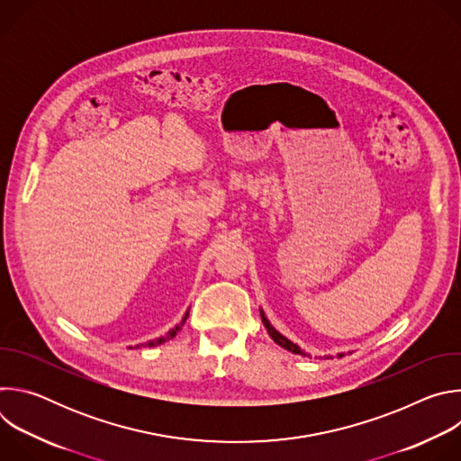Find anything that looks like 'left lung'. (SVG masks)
<instances>
[{
	"instance_id": "obj_1",
	"label": "left lung",
	"mask_w": 461,
	"mask_h": 461,
	"mask_svg": "<svg viewBox=\"0 0 461 461\" xmlns=\"http://www.w3.org/2000/svg\"><path fill=\"white\" fill-rule=\"evenodd\" d=\"M260 317H262V324L267 326V330H268V334H270V338L279 345V347H283L285 350H288V352H292V354H299V356H308L304 350H301L295 343H292L290 339H286L283 334H279L276 328L270 324V321L267 319V315H265V312L260 310ZM339 357H343V354H339Z\"/></svg>"
}]
</instances>
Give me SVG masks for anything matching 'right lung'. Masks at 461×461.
Instances as JSON below:
<instances>
[{"label":"right lung","instance_id":"add662e5","mask_svg":"<svg viewBox=\"0 0 461 461\" xmlns=\"http://www.w3.org/2000/svg\"><path fill=\"white\" fill-rule=\"evenodd\" d=\"M187 315H189V312H185V315H184V317H182V321H180V322H178V324H176V326H175V328H173V330H169V332H167V334H166V336H164V338H158V339H155V341H149V343H144V345H142V347H157V345H162V343H166V341H167V339H171V338H175V336H176V332H178V330H180V328H182V326H184V322H185V319H187ZM139 347H140V345H137V348H139Z\"/></svg>","mask_w":461,"mask_h":461}]
</instances>
